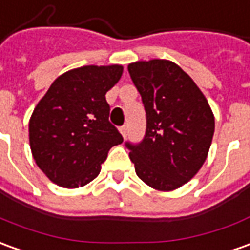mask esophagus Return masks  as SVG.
I'll list each match as a JSON object with an SVG mask.
<instances>
[{"label":"esophagus","mask_w":250,"mask_h":250,"mask_svg":"<svg viewBox=\"0 0 250 250\" xmlns=\"http://www.w3.org/2000/svg\"><path fill=\"white\" fill-rule=\"evenodd\" d=\"M120 132H122V135H123V137H127V132H128V127H127V125H122V127H120Z\"/></svg>","instance_id":"obj_1"}]
</instances>
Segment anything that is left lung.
<instances>
[{"label": "left lung", "instance_id": "8db88e82", "mask_svg": "<svg viewBox=\"0 0 250 250\" xmlns=\"http://www.w3.org/2000/svg\"><path fill=\"white\" fill-rule=\"evenodd\" d=\"M128 74L146 112L142 141L125 144L135 172L153 189H178L207 159L215 131L209 104L172 61H137L128 65Z\"/></svg>", "mask_w": 250, "mask_h": 250}]
</instances>
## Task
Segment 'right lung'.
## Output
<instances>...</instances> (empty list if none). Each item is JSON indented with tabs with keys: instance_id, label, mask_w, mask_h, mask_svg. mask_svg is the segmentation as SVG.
Returning a JSON list of instances; mask_svg holds the SVG:
<instances>
[{
	"instance_id": "1",
	"label": "right lung",
	"mask_w": 250,
	"mask_h": 250,
	"mask_svg": "<svg viewBox=\"0 0 250 250\" xmlns=\"http://www.w3.org/2000/svg\"><path fill=\"white\" fill-rule=\"evenodd\" d=\"M122 65L71 69L59 76L30 119L37 166L59 186L74 189L98 176L112 146L123 142L109 122L105 94L119 82Z\"/></svg>"
}]
</instances>
